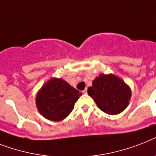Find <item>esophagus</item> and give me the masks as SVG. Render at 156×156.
Wrapping results in <instances>:
<instances>
[{
	"mask_svg": "<svg viewBox=\"0 0 156 156\" xmlns=\"http://www.w3.org/2000/svg\"><path fill=\"white\" fill-rule=\"evenodd\" d=\"M82 93H84V94H86V93H87V88H85V89H84V90L82 91Z\"/></svg>",
	"mask_w": 156,
	"mask_h": 156,
	"instance_id": "34e87169",
	"label": "esophagus"
}]
</instances>
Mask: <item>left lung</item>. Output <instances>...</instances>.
I'll return each mask as SVG.
<instances>
[{
    "label": "left lung",
    "mask_w": 156,
    "mask_h": 156,
    "mask_svg": "<svg viewBox=\"0 0 156 156\" xmlns=\"http://www.w3.org/2000/svg\"><path fill=\"white\" fill-rule=\"evenodd\" d=\"M88 93L101 110L110 115L122 112L131 97L129 86L113 74H100L88 88Z\"/></svg>",
    "instance_id": "obj_1"
}]
</instances>
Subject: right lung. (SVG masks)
<instances>
[{
  "mask_svg": "<svg viewBox=\"0 0 156 156\" xmlns=\"http://www.w3.org/2000/svg\"><path fill=\"white\" fill-rule=\"evenodd\" d=\"M80 96L81 93L65 80L52 78L37 93L36 105L45 118L59 122L70 114Z\"/></svg>",
  "mask_w": 156,
  "mask_h": 156,
  "instance_id": "add662e5",
  "label": "right lung"
}]
</instances>
